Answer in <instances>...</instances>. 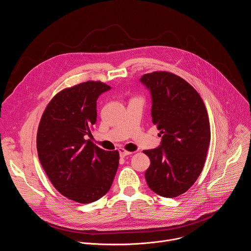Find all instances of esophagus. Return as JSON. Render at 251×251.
Listing matches in <instances>:
<instances>
[{"mask_svg": "<svg viewBox=\"0 0 251 251\" xmlns=\"http://www.w3.org/2000/svg\"><path fill=\"white\" fill-rule=\"evenodd\" d=\"M119 152H120V156H121V157H125V156L129 155V154L132 153V152H130V151H127V150H126L125 148H120V149H119Z\"/></svg>", "mask_w": 251, "mask_h": 251, "instance_id": "obj_1", "label": "esophagus"}]
</instances>
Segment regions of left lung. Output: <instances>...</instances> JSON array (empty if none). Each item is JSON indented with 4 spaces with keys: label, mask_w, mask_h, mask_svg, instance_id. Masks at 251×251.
<instances>
[{
    "label": "left lung",
    "mask_w": 251,
    "mask_h": 251,
    "mask_svg": "<svg viewBox=\"0 0 251 251\" xmlns=\"http://www.w3.org/2000/svg\"><path fill=\"white\" fill-rule=\"evenodd\" d=\"M140 81L151 94L152 123L162 135L159 147L143 151L150 159L145 179L159 196L178 197L205 165L211 140L207 109L199 93L173 73L155 71Z\"/></svg>",
    "instance_id": "obj_1"
}]
</instances>
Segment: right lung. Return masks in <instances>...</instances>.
Listing matches in <instances>:
<instances>
[{"mask_svg": "<svg viewBox=\"0 0 251 251\" xmlns=\"http://www.w3.org/2000/svg\"><path fill=\"white\" fill-rule=\"evenodd\" d=\"M110 89L101 81L63 89L40 119L36 148L42 168L55 189L77 203L105 196L119 167L118 150L106 151L86 139L97 121V99Z\"/></svg>", "mask_w": 251, "mask_h": 251, "instance_id": "right-lung-1", "label": "right lung"}]
</instances>
